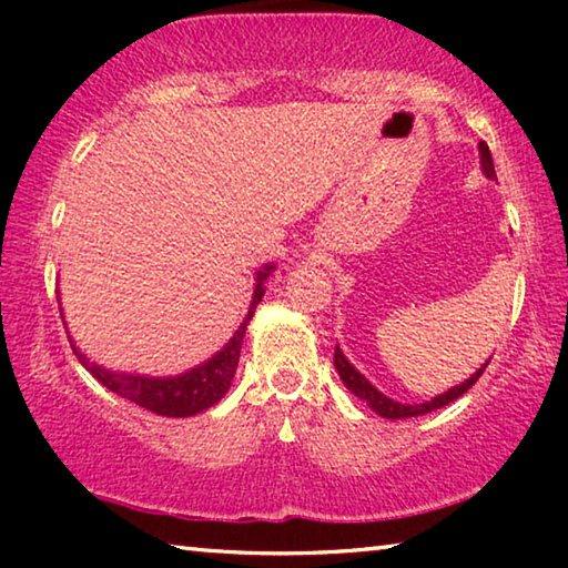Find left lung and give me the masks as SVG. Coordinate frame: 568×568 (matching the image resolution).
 I'll use <instances>...</instances> for the list:
<instances>
[{"label": "left lung", "mask_w": 568, "mask_h": 568, "mask_svg": "<svg viewBox=\"0 0 568 568\" xmlns=\"http://www.w3.org/2000/svg\"><path fill=\"white\" fill-rule=\"evenodd\" d=\"M478 150H480V165H484V172H486V178H496V170H494V160H491V150H488V145L486 142H480L478 145ZM333 363H335V371H338V376H341V381L345 383V388H348L353 396H358V398H363L365 403H368V406L378 413V416H383V418H413V416H423V413H430V410H436V408H444V406H448V403H454L456 398H460L464 396V393L474 386V383L484 376V371H486V365H480V368L474 373V376H470L466 383H460V386H456V388H450V390H446L444 396H436L434 400H426V403H416V406H408V403H398V400H390V398H386L383 396V393L378 390V388H373L368 381H365L358 371L353 368V365L345 361V355L341 353V348H335V355H333Z\"/></svg>", "instance_id": "obj_1"}]
</instances>
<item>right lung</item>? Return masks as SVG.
<instances>
[{"label": "right lung", "instance_id": "right-lung-1", "mask_svg": "<svg viewBox=\"0 0 568 568\" xmlns=\"http://www.w3.org/2000/svg\"><path fill=\"white\" fill-rule=\"evenodd\" d=\"M271 273H273V265H265L263 271H257L253 305H250L247 318L235 331V335L230 338L225 348L217 355H213L207 363L197 365V368H192L187 373H182V376H175V378L124 376V373H112L108 368H100V365H92L80 351L74 348V345H72V351L77 355V361H80L84 368H88L92 376L102 383L104 388L118 393V396L138 403V406L158 413V416H168V418L195 416V413L215 406V403L227 393L230 381H233L237 361H240V345H243L245 328H247L250 318H253L255 305L263 301V295H265L263 283L267 281V275Z\"/></svg>", "mask_w": 568, "mask_h": 568}]
</instances>
